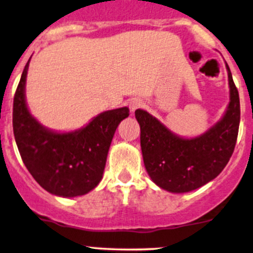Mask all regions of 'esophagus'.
Segmentation results:
<instances>
[{"mask_svg":"<svg viewBox=\"0 0 253 253\" xmlns=\"http://www.w3.org/2000/svg\"><path fill=\"white\" fill-rule=\"evenodd\" d=\"M144 105L143 102L140 101V99H132L131 102H129V109H131L132 113H134L135 110L139 109V108H141Z\"/></svg>","mask_w":253,"mask_h":253,"instance_id":"34e87169","label":"esophagus"}]
</instances>
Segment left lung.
Masks as SVG:
<instances>
[{"label": "left lung", "instance_id": "1", "mask_svg": "<svg viewBox=\"0 0 253 253\" xmlns=\"http://www.w3.org/2000/svg\"><path fill=\"white\" fill-rule=\"evenodd\" d=\"M228 72L229 103L220 121L203 134L182 138L145 110H135L144 165L152 181L171 193L197 190L215 179L228 163L240 124L239 93Z\"/></svg>", "mask_w": 253, "mask_h": 253}]
</instances>
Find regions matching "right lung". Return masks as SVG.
Returning <instances> with one entry per match:
<instances>
[{"mask_svg": "<svg viewBox=\"0 0 253 253\" xmlns=\"http://www.w3.org/2000/svg\"><path fill=\"white\" fill-rule=\"evenodd\" d=\"M25 66L13 103V131L20 156L33 179L49 193L73 198L90 192L103 177L108 151L119 124L129 115L127 107L107 110L82 128L55 132L30 113Z\"/></svg>", "mask_w": 253, "mask_h": 253, "instance_id": "add662e5", "label": "right lung"}]
</instances>
